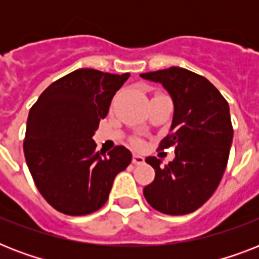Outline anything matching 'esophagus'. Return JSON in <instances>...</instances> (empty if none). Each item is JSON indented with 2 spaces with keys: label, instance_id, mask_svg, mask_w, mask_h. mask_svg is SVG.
I'll use <instances>...</instances> for the list:
<instances>
[{
  "label": "esophagus",
  "instance_id": "obj_1",
  "mask_svg": "<svg viewBox=\"0 0 259 259\" xmlns=\"http://www.w3.org/2000/svg\"><path fill=\"white\" fill-rule=\"evenodd\" d=\"M144 162H145V158L142 157V156H140V154H134L133 164H136V165H141V164H144Z\"/></svg>",
  "mask_w": 259,
  "mask_h": 259
}]
</instances>
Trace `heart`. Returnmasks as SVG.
Wrapping results in <instances>:
<instances>
[{
  "mask_svg": "<svg viewBox=\"0 0 259 259\" xmlns=\"http://www.w3.org/2000/svg\"><path fill=\"white\" fill-rule=\"evenodd\" d=\"M134 145H136V146H141L142 144L140 141H134Z\"/></svg>",
  "mask_w": 259,
  "mask_h": 259,
  "instance_id": "obj_1",
  "label": "heart"
}]
</instances>
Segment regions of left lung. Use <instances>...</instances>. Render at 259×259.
<instances>
[{"label": "left lung", "mask_w": 259, "mask_h": 259, "mask_svg": "<svg viewBox=\"0 0 259 259\" xmlns=\"http://www.w3.org/2000/svg\"><path fill=\"white\" fill-rule=\"evenodd\" d=\"M141 78L161 83L172 97L170 133L160 149L176 148V157L165 166H160L158 158L146 157L156 176L144 196L166 215L193 212L212 196L227 166L234 134L229 103L208 79L180 67Z\"/></svg>", "instance_id": "left-lung-1"}]
</instances>
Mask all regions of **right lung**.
<instances>
[{
	"instance_id": "obj_1",
	"label": "right lung",
	"mask_w": 259,
	"mask_h": 259,
	"mask_svg": "<svg viewBox=\"0 0 259 259\" xmlns=\"http://www.w3.org/2000/svg\"><path fill=\"white\" fill-rule=\"evenodd\" d=\"M130 74L80 68L47 87L29 110L24 154L41 196L59 212L80 217L109 199L132 153L115 146L105 154L93 140L110 103Z\"/></svg>"
}]
</instances>
